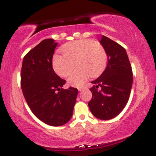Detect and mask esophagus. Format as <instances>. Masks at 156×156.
Wrapping results in <instances>:
<instances>
[{
  "label": "esophagus",
  "instance_id": "1",
  "mask_svg": "<svg viewBox=\"0 0 156 156\" xmlns=\"http://www.w3.org/2000/svg\"><path fill=\"white\" fill-rule=\"evenodd\" d=\"M84 89H85V87H79L78 89V91H82Z\"/></svg>",
  "mask_w": 156,
  "mask_h": 156
}]
</instances>
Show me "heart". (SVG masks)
Returning <instances> with one entry per match:
<instances>
[{"instance_id":"b5f03b06","label":"heart","mask_w":156,"mask_h":156,"mask_svg":"<svg viewBox=\"0 0 156 156\" xmlns=\"http://www.w3.org/2000/svg\"><path fill=\"white\" fill-rule=\"evenodd\" d=\"M61 51L63 55L53 57V69L60 76L67 77L76 65L78 69L68 78V83L74 87L83 85L89 76L93 78L100 76L106 67L108 58L105 48L92 39L68 42Z\"/></svg>"}]
</instances>
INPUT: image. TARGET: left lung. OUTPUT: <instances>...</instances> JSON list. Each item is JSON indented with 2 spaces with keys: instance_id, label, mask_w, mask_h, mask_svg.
Instances as JSON below:
<instances>
[{
  "instance_id": "left-lung-1",
  "label": "left lung",
  "mask_w": 156,
  "mask_h": 156,
  "mask_svg": "<svg viewBox=\"0 0 156 156\" xmlns=\"http://www.w3.org/2000/svg\"><path fill=\"white\" fill-rule=\"evenodd\" d=\"M100 42L106 51L104 72L91 83L92 98L88 105L94 117L108 120L117 117L128 103L133 83V72L125 48L105 36Z\"/></svg>"
}]
</instances>
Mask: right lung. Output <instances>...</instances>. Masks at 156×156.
I'll list each match as a JSON object with an SVG mask.
<instances>
[{
  "mask_svg": "<svg viewBox=\"0 0 156 156\" xmlns=\"http://www.w3.org/2000/svg\"><path fill=\"white\" fill-rule=\"evenodd\" d=\"M56 42L46 39L24 56L21 69V88L34 114L48 125L61 126L69 122L78 91L62 89L66 80L53 70L52 59Z\"/></svg>",
  "mask_w": 156,
  "mask_h": 156,
  "instance_id": "right-lung-1",
  "label": "right lung"
}]
</instances>
